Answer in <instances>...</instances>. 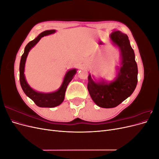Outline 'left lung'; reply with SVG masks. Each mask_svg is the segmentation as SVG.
Returning a JSON list of instances; mask_svg holds the SVG:
<instances>
[{"instance_id":"1","label":"left lung","mask_w":159,"mask_h":159,"mask_svg":"<svg viewBox=\"0 0 159 159\" xmlns=\"http://www.w3.org/2000/svg\"><path fill=\"white\" fill-rule=\"evenodd\" d=\"M110 38L119 47L121 55V67L116 78L109 83L104 80L95 82L91 74L88 76V89L91 98L96 105L103 108L117 107L133 93L138 81L137 64L127 35L114 31Z\"/></svg>"}]
</instances>
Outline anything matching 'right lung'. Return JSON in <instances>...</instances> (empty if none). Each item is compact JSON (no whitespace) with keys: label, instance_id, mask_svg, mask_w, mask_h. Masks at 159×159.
Instances as JSON below:
<instances>
[{"label":"right lung","instance_id":"add662e5","mask_svg":"<svg viewBox=\"0 0 159 159\" xmlns=\"http://www.w3.org/2000/svg\"><path fill=\"white\" fill-rule=\"evenodd\" d=\"M55 32V30L44 31L40 34L34 40L30 41L26 46L25 48V52L22 54L20 60L19 70H20V83L22 89L28 97L30 98L38 107H54L60 105L63 102L65 97L66 88L77 72L76 69L70 70L69 71H67V73L64 76L63 82H62L61 87L57 91H54V92H38V91H36L34 89L31 88L30 86L27 83L24 72H25V63L28 52L39 42L41 38L47 35L52 34L54 33Z\"/></svg>","mask_w":159,"mask_h":159}]
</instances>
